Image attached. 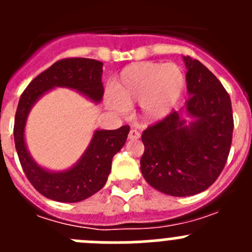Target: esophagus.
<instances>
[{
	"label": "esophagus",
	"instance_id": "1",
	"mask_svg": "<svg viewBox=\"0 0 252 252\" xmlns=\"http://www.w3.org/2000/svg\"><path fill=\"white\" fill-rule=\"evenodd\" d=\"M140 139V132L136 128H131L128 132V140H139Z\"/></svg>",
	"mask_w": 252,
	"mask_h": 252
}]
</instances>
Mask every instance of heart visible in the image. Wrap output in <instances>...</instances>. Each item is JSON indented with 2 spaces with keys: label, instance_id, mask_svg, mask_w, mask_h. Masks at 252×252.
I'll return each mask as SVG.
<instances>
[{
  "label": "heart",
  "instance_id": "obj_1",
  "mask_svg": "<svg viewBox=\"0 0 252 252\" xmlns=\"http://www.w3.org/2000/svg\"><path fill=\"white\" fill-rule=\"evenodd\" d=\"M186 88L187 77L177 64L140 62L120 73L108 102L120 112L140 104L145 120L158 121L177 108Z\"/></svg>",
  "mask_w": 252,
  "mask_h": 252
}]
</instances>
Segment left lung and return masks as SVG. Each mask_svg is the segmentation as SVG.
<instances>
[{"label":"left lung","instance_id":"8db88e82","mask_svg":"<svg viewBox=\"0 0 252 252\" xmlns=\"http://www.w3.org/2000/svg\"><path fill=\"white\" fill-rule=\"evenodd\" d=\"M189 99L187 126L173 111L142 132L145 150L140 165L145 180L174 197L201 193L216 182L226 165L233 132L231 98L221 82L201 62L184 58Z\"/></svg>","mask_w":252,"mask_h":252}]
</instances>
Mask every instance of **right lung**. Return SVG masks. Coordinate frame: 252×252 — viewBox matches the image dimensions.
<instances>
[{
    "mask_svg": "<svg viewBox=\"0 0 252 252\" xmlns=\"http://www.w3.org/2000/svg\"><path fill=\"white\" fill-rule=\"evenodd\" d=\"M102 66L98 60L87 58H65L40 73L22 92L15 115L13 139L20 164L32 187L44 197L58 202H81L97 193L106 184L115 154L125 145L130 126L117 130H98L81 160L66 171L50 173L40 168L29 155L24 128L31 107L40 95L54 87L77 90L94 102L103 95Z\"/></svg>",
    "mask_w": 252,
    "mask_h": 252,
    "instance_id": "obj_1",
    "label": "right lung"
}]
</instances>
